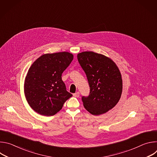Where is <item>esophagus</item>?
<instances>
[{
	"label": "esophagus",
	"instance_id": "esophagus-1",
	"mask_svg": "<svg viewBox=\"0 0 157 157\" xmlns=\"http://www.w3.org/2000/svg\"><path fill=\"white\" fill-rule=\"evenodd\" d=\"M73 96L75 97H76V98H78L79 96V92H76L75 93V94H73Z\"/></svg>",
	"mask_w": 157,
	"mask_h": 157
}]
</instances>
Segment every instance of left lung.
I'll list each match as a JSON object with an SVG mask.
<instances>
[{"label": "left lung", "mask_w": 157, "mask_h": 157, "mask_svg": "<svg viewBox=\"0 0 157 157\" xmlns=\"http://www.w3.org/2000/svg\"><path fill=\"white\" fill-rule=\"evenodd\" d=\"M77 57L90 87L89 95L82 97L84 107L93 115L103 114L113 109L121 98V72L116 63L103 55L84 52Z\"/></svg>", "instance_id": "8db88e82"}]
</instances>
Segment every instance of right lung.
Masks as SVG:
<instances>
[{
    "label": "right lung",
    "mask_w": 157,
    "mask_h": 157,
    "mask_svg": "<svg viewBox=\"0 0 157 157\" xmlns=\"http://www.w3.org/2000/svg\"><path fill=\"white\" fill-rule=\"evenodd\" d=\"M73 59L68 52L41 55L32 64L25 77L24 93L36 113L45 116L56 114L73 95L66 91L61 79Z\"/></svg>",
    "instance_id": "add662e5"
}]
</instances>
